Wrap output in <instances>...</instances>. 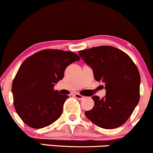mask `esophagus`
<instances>
[{"mask_svg":"<svg viewBox=\"0 0 153 153\" xmlns=\"http://www.w3.org/2000/svg\"><path fill=\"white\" fill-rule=\"evenodd\" d=\"M75 97L76 98V99H78V100H82L84 99V96H81V95L78 94H75Z\"/></svg>","mask_w":153,"mask_h":153,"instance_id":"esophagus-1","label":"esophagus"}]
</instances>
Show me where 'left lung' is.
I'll return each instance as SVG.
<instances>
[{
    "label": "left lung",
    "instance_id": "left-lung-1",
    "mask_svg": "<svg viewBox=\"0 0 153 153\" xmlns=\"http://www.w3.org/2000/svg\"><path fill=\"white\" fill-rule=\"evenodd\" d=\"M79 55L92 69L96 81L105 88L102 99L94 96V106L85 114L103 129H114L126 122L140 101L141 79L129 55L111 46H99L79 51Z\"/></svg>",
    "mask_w": 153,
    "mask_h": 153
}]
</instances>
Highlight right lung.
Wrapping results in <instances>:
<instances>
[{
    "label": "right lung",
    "mask_w": 153,
    "mask_h": 153,
    "mask_svg": "<svg viewBox=\"0 0 153 153\" xmlns=\"http://www.w3.org/2000/svg\"><path fill=\"white\" fill-rule=\"evenodd\" d=\"M78 60L74 52L45 50L23 62L12 83V94L16 111L26 124L39 129L60 117L69 96L54 87L64 78L67 67Z\"/></svg>",
    "instance_id": "right-lung-1"
}]
</instances>
